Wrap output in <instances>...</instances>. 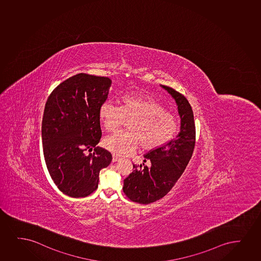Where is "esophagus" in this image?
<instances>
[{
	"label": "esophagus",
	"mask_w": 261,
	"mask_h": 261,
	"mask_svg": "<svg viewBox=\"0 0 261 261\" xmlns=\"http://www.w3.org/2000/svg\"><path fill=\"white\" fill-rule=\"evenodd\" d=\"M119 160H120V159H119L118 156L115 155V154L113 155V162H118Z\"/></svg>",
	"instance_id": "obj_1"
}]
</instances>
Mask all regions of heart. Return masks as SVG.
Segmentation results:
<instances>
[{"instance_id": "obj_1", "label": "heart", "mask_w": 261, "mask_h": 261, "mask_svg": "<svg viewBox=\"0 0 261 261\" xmlns=\"http://www.w3.org/2000/svg\"><path fill=\"white\" fill-rule=\"evenodd\" d=\"M99 116L106 130L114 132L132 119L129 130L117 132L103 139V145L116 155L127 156L140 147L152 151L167 145L178 133L179 123L164 106L144 93H129L122 98V106L105 101Z\"/></svg>"}]
</instances>
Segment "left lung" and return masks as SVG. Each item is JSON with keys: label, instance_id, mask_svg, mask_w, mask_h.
<instances>
[{"label": "left lung", "instance_id": "obj_1", "mask_svg": "<svg viewBox=\"0 0 261 261\" xmlns=\"http://www.w3.org/2000/svg\"><path fill=\"white\" fill-rule=\"evenodd\" d=\"M177 105L181 119L180 132L175 139L160 148L145 153L144 162L150 167L133 165L134 170L123 181V192L139 204H150L170 192L192 158L195 146L194 116L192 107L181 93L168 86H162ZM143 165H145L143 163Z\"/></svg>", "mask_w": 261, "mask_h": 261}]
</instances>
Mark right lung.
Returning <instances> with one entry per match:
<instances>
[{
	"label": "right lung",
	"instance_id": "1",
	"mask_svg": "<svg viewBox=\"0 0 261 261\" xmlns=\"http://www.w3.org/2000/svg\"><path fill=\"white\" fill-rule=\"evenodd\" d=\"M112 81L80 73L63 81L46 100L42 119V145L46 168L57 188L83 198L98 188L99 171L111 153L96 147L101 138L99 109ZM95 150L87 156L86 149Z\"/></svg>",
	"mask_w": 261,
	"mask_h": 261
}]
</instances>
